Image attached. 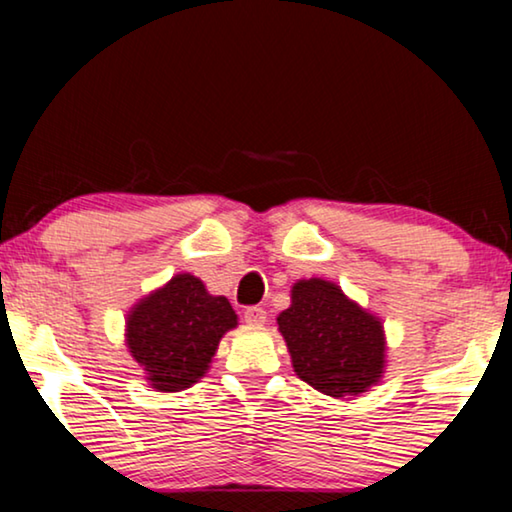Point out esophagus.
I'll list each match as a JSON object with an SVG mask.
<instances>
[{
  "instance_id": "1",
  "label": "esophagus",
  "mask_w": 512,
  "mask_h": 512,
  "mask_svg": "<svg viewBox=\"0 0 512 512\" xmlns=\"http://www.w3.org/2000/svg\"><path fill=\"white\" fill-rule=\"evenodd\" d=\"M265 319H268V314H265L263 307L251 305V307H247V310H244V321H247V324H251V326H261V324H265Z\"/></svg>"
}]
</instances>
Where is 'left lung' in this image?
Returning a JSON list of instances; mask_svg holds the SVG:
<instances>
[{"label": "left lung", "mask_w": 512, "mask_h": 512, "mask_svg": "<svg viewBox=\"0 0 512 512\" xmlns=\"http://www.w3.org/2000/svg\"><path fill=\"white\" fill-rule=\"evenodd\" d=\"M277 324L296 375L321 394L356 396L382 377V324L333 282L300 279Z\"/></svg>", "instance_id": "obj_1"}]
</instances>
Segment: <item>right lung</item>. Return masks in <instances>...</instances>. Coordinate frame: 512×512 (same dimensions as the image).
<instances>
[{
    "instance_id": "add662e5",
    "label": "right lung",
    "mask_w": 512,
    "mask_h": 512,
    "mask_svg": "<svg viewBox=\"0 0 512 512\" xmlns=\"http://www.w3.org/2000/svg\"><path fill=\"white\" fill-rule=\"evenodd\" d=\"M237 326L228 298L209 296L193 275H177L128 317V347L158 391H181L207 373L223 333Z\"/></svg>"
}]
</instances>
